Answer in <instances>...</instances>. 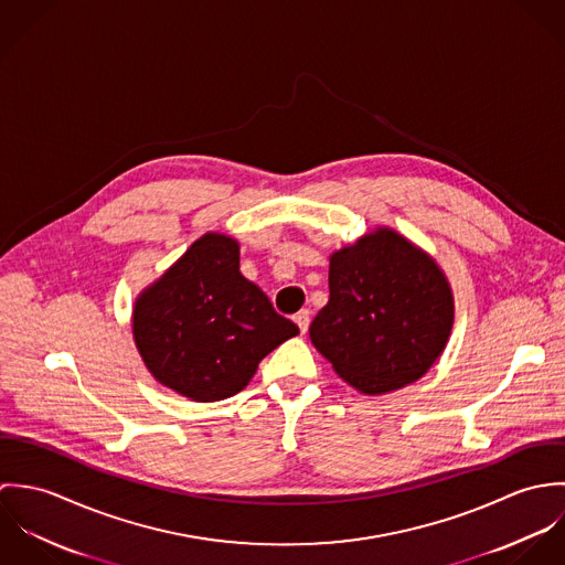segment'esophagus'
I'll list each match as a JSON object with an SVG mask.
<instances>
[{"instance_id": "esophagus-1", "label": "esophagus", "mask_w": 565, "mask_h": 565, "mask_svg": "<svg viewBox=\"0 0 565 565\" xmlns=\"http://www.w3.org/2000/svg\"><path fill=\"white\" fill-rule=\"evenodd\" d=\"M294 320H296V323H298V328H300V332H302V334H305V332H307V330H309V322H311V313H309V311H307V309H305V311H300V313H298V316H296V318H294Z\"/></svg>"}]
</instances>
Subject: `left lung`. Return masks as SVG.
<instances>
[{
    "label": "left lung",
    "instance_id": "8db88e82",
    "mask_svg": "<svg viewBox=\"0 0 565 565\" xmlns=\"http://www.w3.org/2000/svg\"><path fill=\"white\" fill-rule=\"evenodd\" d=\"M328 289L309 328L311 343L365 396L422 379L450 339L455 296L444 269L390 226L328 256Z\"/></svg>",
    "mask_w": 565,
    "mask_h": 565
}]
</instances>
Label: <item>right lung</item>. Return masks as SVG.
<instances>
[{"instance_id":"add662e5","label":"right lung","mask_w":565,"mask_h":565,"mask_svg":"<svg viewBox=\"0 0 565 565\" xmlns=\"http://www.w3.org/2000/svg\"><path fill=\"white\" fill-rule=\"evenodd\" d=\"M298 332L239 271V242L224 233L191 243L132 307L148 372L195 403L239 394L258 363Z\"/></svg>"}]
</instances>
